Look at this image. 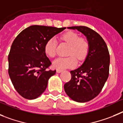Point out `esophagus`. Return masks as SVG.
<instances>
[{
	"instance_id": "obj_1",
	"label": "esophagus",
	"mask_w": 123,
	"mask_h": 123,
	"mask_svg": "<svg viewBox=\"0 0 123 123\" xmlns=\"http://www.w3.org/2000/svg\"><path fill=\"white\" fill-rule=\"evenodd\" d=\"M56 72H57V73H61L62 72V70H60V69H57L56 70Z\"/></svg>"
}]
</instances>
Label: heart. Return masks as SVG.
<instances>
[{"label":"heart","mask_w":123,"mask_h":123,"mask_svg":"<svg viewBox=\"0 0 123 123\" xmlns=\"http://www.w3.org/2000/svg\"><path fill=\"white\" fill-rule=\"evenodd\" d=\"M61 40L69 45L67 57H59L53 62V66L57 69L72 68L77 64V57L78 61H83L86 58L89 52V43L88 40L84 37H80L77 33L67 32L62 34ZM57 42L53 37L46 41L44 47L45 53L48 57H54L56 55Z\"/></svg>","instance_id":"heart-1"}]
</instances>
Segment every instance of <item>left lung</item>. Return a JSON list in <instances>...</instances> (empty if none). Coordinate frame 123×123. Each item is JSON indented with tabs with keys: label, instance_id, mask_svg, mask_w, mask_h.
Here are the masks:
<instances>
[{
	"label": "left lung",
	"instance_id": "left-lung-1",
	"mask_svg": "<svg viewBox=\"0 0 123 123\" xmlns=\"http://www.w3.org/2000/svg\"><path fill=\"white\" fill-rule=\"evenodd\" d=\"M82 33L89 49L80 67L70 71L71 80L64 85L67 96L77 102H86L100 92L109 75L110 55L105 41L98 33L86 26L67 27Z\"/></svg>",
	"mask_w": 123,
	"mask_h": 123
}]
</instances>
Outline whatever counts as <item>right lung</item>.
Segmentation results:
<instances>
[{
    "label": "right lung",
    "instance_id": "right-lung-1",
    "mask_svg": "<svg viewBox=\"0 0 123 123\" xmlns=\"http://www.w3.org/2000/svg\"><path fill=\"white\" fill-rule=\"evenodd\" d=\"M66 27L31 26L16 37L8 57V74L16 91L25 99H35L46 89L56 70H46L51 64L44 50L46 41Z\"/></svg>",
    "mask_w": 123,
    "mask_h": 123
}]
</instances>
